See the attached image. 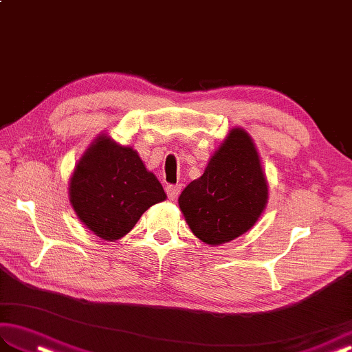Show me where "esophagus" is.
Listing matches in <instances>:
<instances>
[{"instance_id": "1", "label": "esophagus", "mask_w": 352, "mask_h": 352, "mask_svg": "<svg viewBox=\"0 0 352 352\" xmlns=\"http://www.w3.org/2000/svg\"><path fill=\"white\" fill-rule=\"evenodd\" d=\"M182 192V184H168L166 186V193L169 199H175Z\"/></svg>"}]
</instances>
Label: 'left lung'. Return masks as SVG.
<instances>
[{"label": "left lung", "instance_id": "1", "mask_svg": "<svg viewBox=\"0 0 352 352\" xmlns=\"http://www.w3.org/2000/svg\"><path fill=\"white\" fill-rule=\"evenodd\" d=\"M267 201V184L248 133L233 129L204 174L186 188L178 204L192 233L208 245H221L246 233Z\"/></svg>", "mask_w": 352, "mask_h": 352}]
</instances>
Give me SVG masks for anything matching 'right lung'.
<instances>
[{
	"instance_id": "obj_1",
	"label": "right lung",
	"mask_w": 352,
	"mask_h": 352,
	"mask_svg": "<svg viewBox=\"0 0 352 352\" xmlns=\"http://www.w3.org/2000/svg\"><path fill=\"white\" fill-rule=\"evenodd\" d=\"M69 198L89 230L104 241H116L166 193L133 148L100 136L74 170Z\"/></svg>"
}]
</instances>
